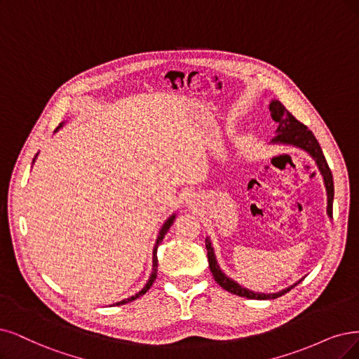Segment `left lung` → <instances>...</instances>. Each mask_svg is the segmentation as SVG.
<instances>
[{
  "instance_id": "left-lung-1",
  "label": "left lung",
  "mask_w": 359,
  "mask_h": 359,
  "mask_svg": "<svg viewBox=\"0 0 359 359\" xmlns=\"http://www.w3.org/2000/svg\"><path fill=\"white\" fill-rule=\"evenodd\" d=\"M269 111H271V116L275 123H278V128H276V136L271 140V143L275 144H290V146H296V148H300L303 151H306L313 159L320 168L321 175L324 177V184L327 189V215L330 216V219H333V200H334V182H333V175H331V170L327 164V159L323 154V149L320 143H318L316 137L313 136V133L304 126L300 121L291 115L285 106L280 102V100H272L269 104ZM205 247H207V257H208V264H210V271L213 273L215 281L226 291L236 296L241 297H247V299H256V300H268V299H276L283 294H285L287 291H290L293 287H296L299 283L290 285L288 288H284L278 293H255L243 285L238 284L236 281L231 280L229 276H226L223 273V271L220 269L219 263L216 260V255L213 245H211L210 238H205Z\"/></svg>"
}]
</instances>
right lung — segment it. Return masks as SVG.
Wrapping results in <instances>:
<instances>
[{
	"label": "right lung",
	"instance_id": "1",
	"mask_svg": "<svg viewBox=\"0 0 359 359\" xmlns=\"http://www.w3.org/2000/svg\"><path fill=\"white\" fill-rule=\"evenodd\" d=\"M63 126V123L59 126V128ZM59 128H56V131L59 130ZM36 156H38V154L34 156V161L32 163H35V159H36ZM175 219H176V215H171L167 220H165V223L163 224V228H161V231H159V235H158V238H156V243H155V247H154V256H152V273H151V276H149V280H148V283H146V285L139 291L137 294H135V296H131V297H128V299H124V300H121V302H116V303H114L112 306H115V304H126V303H128V302H133V300H136L137 297H140V296H143L146 291H148L149 288H151V285L154 284V281H155V278H156V271H158V257H156V250H158V245L161 244V241H163V238L165 236V233L168 232V229H170V226L172 224V222H175Z\"/></svg>",
	"mask_w": 359,
	"mask_h": 359
}]
</instances>
